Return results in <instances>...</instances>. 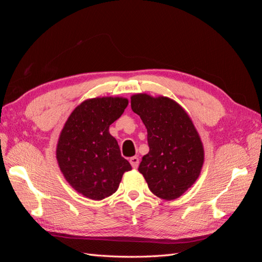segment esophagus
<instances>
[{"mask_svg": "<svg viewBox=\"0 0 262 262\" xmlns=\"http://www.w3.org/2000/svg\"><path fill=\"white\" fill-rule=\"evenodd\" d=\"M139 163H140V160H139L138 156H133V157L130 158V164H131L133 168H138Z\"/></svg>", "mask_w": 262, "mask_h": 262, "instance_id": "34e87169", "label": "esophagus"}]
</instances>
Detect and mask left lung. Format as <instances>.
Returning <instances> with one entry per match:
<instances>
[{"label":"left lung","mask_w":262,"mask_h":262,"mask_svg":"<svg viewBox=\"0 0 262 262\" xmlns=\"http://www.w3.org/2000/svg\"><path fill=\"white\" fill-rule=\"evenodd\" d=\"M131 108L145 125L149 146L139 171L156 196L175 200L200 176L204 148L199 133L186 110L168 97L132 95Z\"/></svg>","instance_id":"8db88e82"}]
</instances>
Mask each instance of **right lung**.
<instances>
[{
  "instance_id": "right-lung-1",
  "label": "right lung",
  "mask_w": 262,
  "mask_h": 262,
  "mask_svg": "<svg viewBox=\"0 0 262 262\" xmlns=\"http://www.w3.org/2000/svg\"><path fill=\"white\" fill-rule=\"evenodd\" d=\"M128 104L124 97L86 99L70 115L60 133L55 150L60 170L85 198L99 201L112 195L123 173L132 169L109 133L110 124Z\"/></svg>"
}]
</instances>
